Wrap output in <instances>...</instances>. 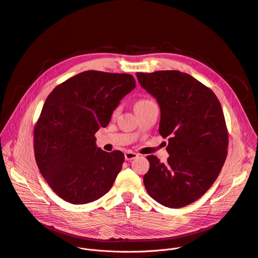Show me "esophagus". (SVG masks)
I'll return each instance as SVG.
<instances>
[{
  "label": "esophagus",
  "instance_id": "esophagus-1",
  "mask_svg": "<svg viewBox=\"0 0 258 258\" xmlns=\"http://www.w3.org/2000/svg\"><path fill=\"white\" fill-rule=\"evenodd\" d=\"M138 156H139V155H138L137 153L131 152V151H127V152L124 153V158H125V160H133V159L137 158Z\"/></svg>",
  "mask_w": 258,
  "mask_h": 258
}]
</instances>
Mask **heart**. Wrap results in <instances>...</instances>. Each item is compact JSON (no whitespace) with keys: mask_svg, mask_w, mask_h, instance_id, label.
Segmentation results:
<instances>
[{"mask_svg":"<svg viewBox=\"0 0 258 258\" xmlns=\"http://www.w3.org/2000/svg\"><path fill=\"white\" fill-rule=\"evenodd\" d=\"M149 102H152V101H150V100H141L137 104H145V103H149Z\"/></svg>","mask_w":258,"mask_h":258,"instance_id":"1","label":"heart"}]
</instances>
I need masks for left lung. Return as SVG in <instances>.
Wrapping results in <instances>:
<instances>
[{
  "instance_id": "left-lung-1",
  "label": "left lung",
  "mask_w": 258,
  "mask_h": 258,
  "mask_svg": "<svg viewBox=\"0 0 258 258\" xmlns=\"http://www.w3.org/2000/svg\"><path fill=\"white\" fill-rule=\"evenodd\" d=\"M137 78L156 99L159 134L168 138L166 163L147 156L146 191L169 208L189 205L212 186L227 158L229 136L222 106L209 88L188 73L137 72Z\"/></svg>"
}]
</instances>
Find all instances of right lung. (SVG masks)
Masks as SVG:
<instances>
[{
    "instance_id": "right-lung-1",
    "label": "right lung",
    "mask_w": 258,
    "mask_h": 258,
    "mask_svg": "<svg viewBox=\"0 0 258 258\" xmlns=\"http://www.w3.org/2000/svg\"><path fill=\"white\" fill-rule=\"evenodd\" d=\"M136 88L133 76L89 70L57 86L33 131L34 156L52 190L72 204L98 200L121 170L124 155L96 146L121 99Z\"/></svg>"
}]
</instances>
